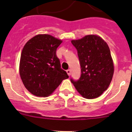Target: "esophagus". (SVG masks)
Segmentation results:
<instances>
[{
    "instance_id": "obj_1",
    "label": "esophagus",
    "mask_w": 132,
    "mask_h": 132,
    "mask_svg": "<svg viewBox=\"0 0 132 132\" xmlns=\"http://www.w3.org/2000/svg\"><path fill=\"white\" fill-rule=\"evenodd\" d=\"M67 73L68 74L69 76H70V75H71V71L70 69L67 70Z\"/></svg>"
}]
</instances>
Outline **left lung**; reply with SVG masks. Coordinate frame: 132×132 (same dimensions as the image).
Segmentation results:
<instances>
[{
	"label": "left lung",
	"mask_w": 132,
	"mask_h": 132,
	"mask_svg": "<svg viewBox=\"0 0 132 132\" xmlns=\"http://www.w3.org/2000/svg\"><path fill=\"white\" fill-rule=\"evenodd\" d=\"M71 43L77 51L81 75L79 80L71 81L85 98L98 97L109 87L114 74L109 47L96 35L85 36Z\"/></svg>",
	"instance_id": "left-lung-1"
}]
</instances>
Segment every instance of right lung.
I'll use <instances>...</instances> for the list:
<instances>
[{
  "instance_id": "right-lung-1",
  "label": "right lung",
  "mask_w": 132,
  "mask_h": 132,
  "mask_svg": "<svg viewBox=\"0 0 132 132\" xmlns=\"http://www.w3.org/2000/svg\"><path fill=\"white\" fill-rule=\"evenodd\" d=\"M61 42L50 35L39 34L24 45L20 61V75L27 90L35 96H49L63 80L69 78L56 55Z\"/></svg>"
}]
</instances>
